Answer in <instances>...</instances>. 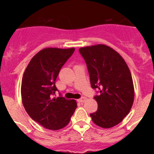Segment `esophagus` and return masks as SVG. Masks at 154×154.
<instances>
[{"instance_id": "obj_1", "label": "esophagus", "mask_w": 154, "mask_h": 154, "mask_svg": "<svg viewBox=\"0 0 154 154\" xmlns=\"http://www.w3.org/2000/svg\"><path fill=\"white\" fill-rule=\"evenodd\" d=\"M86 100H87V98H86V97H81V98H80L79 100H78V101H79V102L83 103V102H85V101H86Z\"/></svg>"}]
</instances>
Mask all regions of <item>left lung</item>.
<instances>
[{
    "label": "left lung",
    "mask_w": 154,
    "mask_h": 154,
    "mask_svg": "<svg viewBox=\"0 0 154 154\" xmlns=\"http://www.w3.org/2000/svg\"><path fill=\"white\" fill-rule=\"evenodd\" d=\"M80 53L86 62L97 110L90 114L98 126L109 129L122 122L131 109L134 87L131 72L122 57L105 45L82 47Z\"/></svg>",
    "instance_id": "left-lung-1"
}]
</instances>
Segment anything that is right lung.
Here are the masks:
<instances>
[{
	"label": "right lung",
	"instance_id": "right-lung-1",
	"mask_svg": "<svg viewBox=\"0 0 154 154\" xmlns=\"http://www.w3.org/2000/svg\"><path fill=\"white\" fill-rule=\"evenodd\" d=\"M74 48H45L29 63L23 74L21 97L26 112L33 121L48 129L58 130L66 126L77 102L63 97H53L57 90L56 79Z\"/></svg>",
	"mask_w": 154,
	"mask_h": 154
}]
</instances>
